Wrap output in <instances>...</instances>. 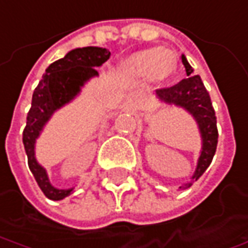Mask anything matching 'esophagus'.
I'll return each instance as SVG.
<instances>
[{"label":"esophagus","mask_w":248,"mask_h":248,"mask_svg":"<svg viewBox=\"0 0 248 248\" xmlns=\"http://www.w3.org/2000/svg\"><path fill=\"white\" fill-rule=\"evenodd\" d=\"M131 97H132V98H134V97H135V95H134V94H131Z\"/></svg>","instance_id":"esophagus-1"}]
</instances>
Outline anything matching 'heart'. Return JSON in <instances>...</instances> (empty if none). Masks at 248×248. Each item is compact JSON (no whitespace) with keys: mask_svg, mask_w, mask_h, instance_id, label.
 <instances>
[{"mask_svg":"<svg viewBox=\"0 0 248 248\" xmlns=\"http://www.w3.org/2000/svg\"><path fill=\"white\" fill-rule=\"evenodd\" d=\"M123 68L135 76L146 78L151 75L155 81H165L176 72L177 57L173 51H164L162 47H149L129 56Z\"/></svg>","mask_w":248,"mask_h":248,"instance_id":"b5f03b06","label":"heart"}]
</instances>
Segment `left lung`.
Here are the masks:
<instances>
[{
  "label": "left lung",
  "instance_id": "obj_1",
  "mask_svg": "<svg viewBox=\"0 0 248 248\" xmlns=\"http://www.w3.org/2000/svg\"><path fill=\"white\" fill-rule=\"evenodd\" d=\"M182 62L188 78L183 79L172 87L157 90L155 95L159 101L165 104L174 105L187 110L195 119L199 128L201 139H202V150L198 158L197 169L191 177V182L184 183L179 187V188H188L192 182H197L212 164L218 142V131H217V119L212 105V99L202 83L201 76L194 75V69L188 64L186 56H182Z\"/></svg>",
  "mask_w": 248,
  "mask_h": 248
}]
</instances>
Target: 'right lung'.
Returning <instances> with one entry per match:
<instances>
[{
    "label": "right lung",
    "instance_id": "1",
    "mask_svg": "<svg viewBox=\"0 0 248 248\" xmlns=\"http://www.w3.org/2000/svg\"><path fill=\"white\" fill-rule=\"evenodd\" d=\"M110 57V51L104 47L87 46L68 51L46 68L42 80L32 94L31 109L27 114V124L23 131V144L28 158V167L34 174L39 188L51 201H61L72 194L74 188L58 190L51 186L46 169L35 158V142L43 127L50 120L53 113L69 104L79 93L84 83L98 76L97 66H101Z\"/></svg>",
    "mask_w": 248,
    "mask_h": 248
}]
</instances>
